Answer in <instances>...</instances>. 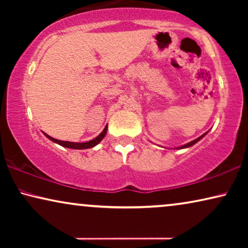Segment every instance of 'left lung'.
<instances>
[{"label": "left lung", "instance_id": "obj_1", "mask_svg": "<svg viewBox=\"0 0 248 248\" xmlns=\"http://www.w3.org/2000/svg\"><path fill=\"white\" fill-rule=\"evenodd\" d=\"M206 133H208V132H206ZM206 133H204V134H202L201 137L200 138H198V139H195L194 141H191V142H188V143H186V144H184V145H181V147H177V148H175V149H185V148H189V147H192V145H194L196 142H199L200 140H201V139L204 137V135L206 134Z\"/></svg>", "mask_w": 248, "mask_h": 248}]
</instances>
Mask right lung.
Wrapping results in <instances>:
<instances>
[{
    "label": "right lung",
    "instance_id": "right-lung-1",
    "mask_svg": "<svg viewBox=\"0 0 248 248\" xmlns=\"http://www.w3.org/2000/svg\"><path fill=\"white\" fill-rule=\"evenodd\" d=\"M107 133V125L105 126L104 131L101 132V133L98 135L97 138H94L93 140H90V141H87V142H69V141H61V140H57V139H54L52 137H49L48 134L44 133L46 135V138H48L50 141L55 142V143L62 145L64 148H69V149H76V150H83V149H89V148H93L96 147V145L99 143V142L103 140L105 138V135Z\"/></svg>",
    "mask_w": 248,
    "mask_h": 248
}]
</instances>
